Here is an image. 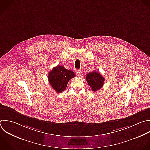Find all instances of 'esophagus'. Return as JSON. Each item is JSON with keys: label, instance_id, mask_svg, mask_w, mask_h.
<instances>
[{"label": "esophagus", "instance_id": "1", "mask_svg": "<svg viewBox=\"0 0 150 150\" xmlns=\"http://www.w3.org/2000/svg\"><path fill=\"white\" fill-rule=\"evenodd\" d=\"M76 73H77V76H81V74H82V73H81V70H77V71H76Z\"/></svg>", "mask_w": 150, "mask_h": 150}]
</instances>
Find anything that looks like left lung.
<instances>
[{
    "mask_svg": "<svg viewBox=\"0 0 150 150\" xmlns=\"http://www.w3.org/2000/svg\"><path fill=\"white\" fill-rule=\"evenodd\" d=\"M88 85L91 87L92 91H97L100 89L104 85L105 79L103 76L97 71H93L88 73L86 76Z\"/></svg>",
    "mask_w": 150,
    "mask_h": 150,
    "instance_id": "8db88e82",
    "label": "left lung"
}]
</instances>
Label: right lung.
<instances>
[{
  "instance_id": "1",
  "label": "right lung",
  "mask_w": 150,
  "mask_h": 150,
  "mask_svg": "<svg viewBox=\"0 0 150 150\" xmlns=\"http://www.w3.org/2000/svg\"><path fill=\"white\" fill-rule=\"evenodd\" d=\"M74 72L66 69L63 66H57L49 72V82L52 88L58 93L64 91L67 87L69 81L75 77Z\"/></svg>"
}]
</instances>
